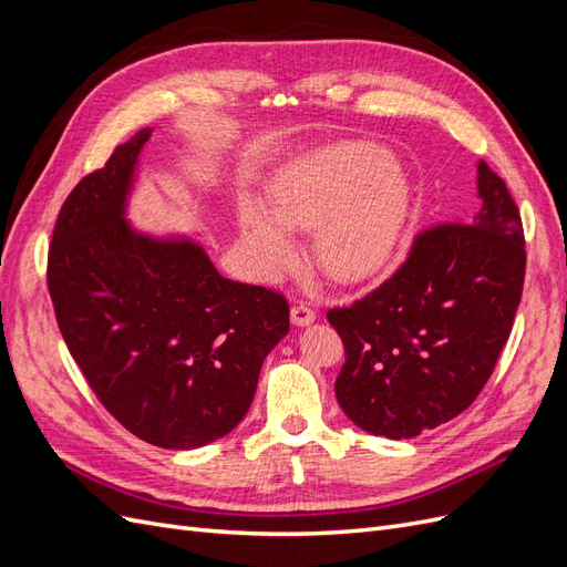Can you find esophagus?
I'll return each instance as SVG.
<instances>
[{"mask_svg": "<svg viewBox=\"0 0 567 567\" xmlns=\"http://www.w3.org/2000/svg\"><path fill=\"white\" fill-rule=\"evenodd\" d=\"M315 319H317V312L312 310L310 305L298 302V305L290 307V321H293L296 326H310Z\"/></svg>", "mask_w": 567, "mask_h": 567, "instance_id": "34e87169", "label": "esophagus"}]
</instances>
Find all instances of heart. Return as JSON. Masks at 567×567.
Wrapping results in <instances>:
<instances>
[{
	"instance_id": "b5f03b06",
	"label": "heart",
	"mask_w": 567,
	"mask_h": 567,
	"mask_svg": "<svg viewBox=\"0 0 567 567\" xmlns=\"http://www.w3.org/2000/svg\"><path fill=\"white\" fill-rule=\"evenodd\" d=\"M414 208V184L373 142H333L284 163L269 184V208L244 196L236 208L255 271L279 277L296 262L290 231H317L323 274L354 286L383 277L398 257Z\"/></svg>"
}]
</instances>
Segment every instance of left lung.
Returning a JSON list of instances; mask_svg holds the SVG:
<instances>
[{
	"label": "left lung",
	"instance_id": "left-lung-1",
	"mask_svg": "<svg viewBox=\"0 0 567 567\" xmlns=\"http://www.w3.org/2000/svg\"><path fill=\"white\" fill-rule=\"evenodd\" d=\"M477 196L471 225L419 234L381 288L329 312L346 346L338 404L371 435L409 440L452 421L506 346L525 281L523 221L485 161Z\"/></svg>",
	"mask_w": 567,
	"mask_h": 567
}]
</instances>
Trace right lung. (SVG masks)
<instances>
[{
  "mask_svg": "<svg viewBox=\"0 0 567 567\" xmlns=\"http://www.w3.org/2000/svg\"><path fill=\"white\" fill-rule=\"evenodd\" d=\"M151 132L117 146L65 198L47 284L65 346L101 404L148 444L196 450L248 414L265 357L288 333V302L221 277L192 236L130 225Z\"/></svg>",
  "mask_w": 567,
  "mask_h": 567,
  "instance_id": "obj_1",
  "label": "right lung"
}]
</instances>
